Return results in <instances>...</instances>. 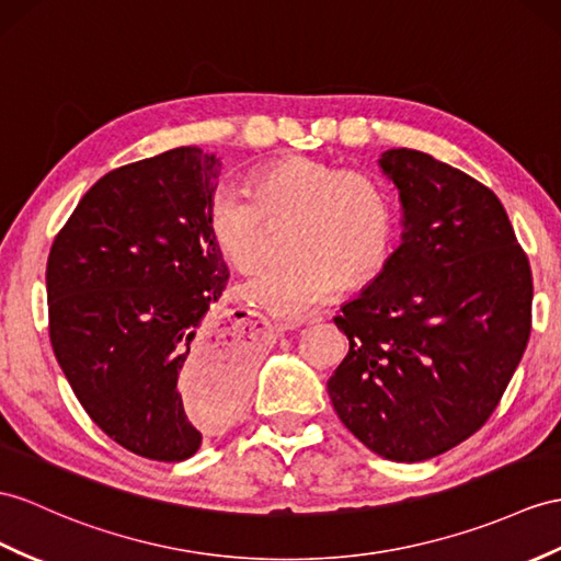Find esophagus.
<instances>
[{"instance_id": "obj_1", "label": "esophagus", "mask_w": 561, "mask_h": 561, "mask_svg": "<svg viewBox=\"0 0 561 561\" xmlns=\"http://www.w3.org/2000/svg\"><path fill=\"white\" fill-rule=\"evenodd\" d=\"M288 328H295V325H278V331H288Z\"/></svg>"}]
</instances>
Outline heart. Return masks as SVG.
<instances>
[{
  "label": "heart",
  "mask_w": 561,
  "mask_h": 561,
  "mask_svg": "<svg viewBox=\"0 0 561 561\" xmlns=\"http://www.w3.org/2000/svg\"><path fill=\"white\" fill-rule=\"evenodd\" d=\"M207 226L228 264L252 271L268 248V226L288 228L285 264L240 285L252 305L302 321L343 290L374 280L390 262L398 216L383 183L359 169L290 157L256 169L248 190L218 185Z\"/></svg>",
  "instance_id": "heart-1"
}]
</instances>
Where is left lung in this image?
<instances>
[{
    "mask_svg": "<svg viewBox=\"0 0 561 561\" xmlns=\"http://www.w3.org/2000/svg\"><path fill=\"white\" fill-rule=\"evenodd\" d=\"M402 244L335 317L350 352L328 380L340 421L392 461L438 457L495 412L530 337L533 276L493 190L388 149Z\"/></svg>",
    "mask_w": 561,
    "mask_h": 561,
    "instance_id": "obj_1",
    "label": "left lung"
}]
</instances>
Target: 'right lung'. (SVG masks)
<instances>
[{
	"mask_svg": "<svg viewBox=\"0 0 561 561\" xmlns=\"http://www.w3.org/2000/svg\"><path fill=\"white\" fill-rule=\"evenodd\" d=\"M218 173L199 147L108 171L47 259L66 380L108 438L154 461L193 457L250 390L248 357L204 321L230 276L207 226Z\"/></svg>",
	"mask_w": 561,
	"mask_h": 561,
	"instance_id": "obj_1",
	"label": "right lung"
}]
</instances>
